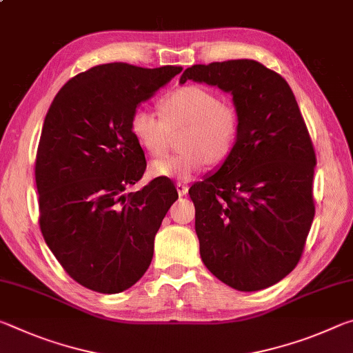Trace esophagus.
Returning a JSON list of instances; mask_svg holds the SVG:
<instances>
[{"label":"esophagus","instance_id":"34e87169","mask_svg":"<svg viewBox=\"0 0 353 353\" xmlns=\"http://www.w3.org/2000/svg\"><path fill=\"white\" fill-rule=\"evenodd\" d=\"M176 190H177L179 196H185V194L188 193V187H187V185H185L183 182H177V183H176Z\"/></svg>","mask_w":353,"mask_h":353}]
</instances>
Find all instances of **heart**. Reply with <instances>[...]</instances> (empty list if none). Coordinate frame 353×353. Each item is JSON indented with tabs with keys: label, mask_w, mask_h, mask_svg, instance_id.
Listing matches in <instances>:
<instances>
[{
	"label": "heart",
	"mask_w": 353,
	"mask_h": 353,
	"mask_svg": "<svg viewBox=\"0 0 353 353\" xmlns=\"http://www.w3.org/2000/svg\"><path fill=\"white\" fill-rule=\"evenodd\" d=\"M162 117L137 107L129 119V130L149 155H162L170 132L183 128L177 155L152 162L154 176L190 181L204 171L208 162L224 163L236 146L241 119L236 107L221 103L218 94L196 83L182 85L162 99Z\"/></svg>",
	"instance_id": "heart-1"
}]
</instances>
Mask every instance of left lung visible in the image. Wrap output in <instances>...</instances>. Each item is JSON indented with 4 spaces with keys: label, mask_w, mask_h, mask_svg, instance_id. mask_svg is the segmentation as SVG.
I'll return each instance as SVG.
<instances>
[{
    "label": "left lung",
    "mask_w": 353,
    "mask_h": 353,
    "mask_svg": "<svg viewBox=\"0 0 353 353\" xmlns=\"http://www.w3.org/2000/svg\"><path fill=\"white\" fill-rule=\"evenodd\" d=\"M188 79L230 92L241 119L230 157L188 191L201 259L232 288L265 290L297 266L314 218L307 124L288 82L256 61L193 65Z\"/></svg>",
    "instance_id": "left-lung-1"
}]
</instances>
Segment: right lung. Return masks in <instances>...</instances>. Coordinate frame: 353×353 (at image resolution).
Instances as JSON below:
<instances>
[{
	"label": "right lung",
	"instance_id": "add662e5",
	"mask_svg": "<svg viewBox=\"0 0 353 353\" xmlns=\"http://www.w3.org/2000/svg\"><path fill=\"white\" fill-rule=\"evenodd\" d=\"M181 71L97 65L71 77L46 113L35 157L40 230L88 290L121 292L151 265L155 234L179 194L168 177L126 193L146 170L129 119Z\"/></svg>",
	"mask_w": 353,
	"mask_h": 353
}]
</instances>
